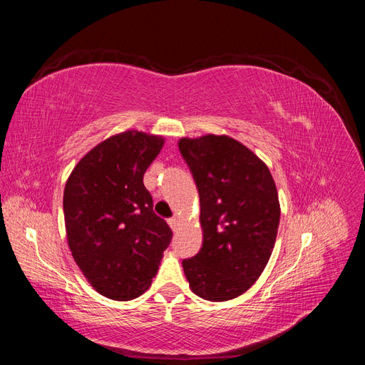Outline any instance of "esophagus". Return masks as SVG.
Here are the masks:
<instances>
[{
    "instance_id": "esophagus-1",
    "label": "esophagus",
    "mask_w": 365,
    "mask_h": 365,
    "mask_svg": "<svg viewBox=\"0 0 365 365\" xmlns=\"http://www.w3.org/2000/svg\"><path fill=\"white\" fill-rule=\"evenodd\" d=\"M168 222H169V225H170V228L175 231L176 228H178V224H180V219L178 217H176V216H173V217H170L169 220H168Z\"/></svg>"
}]
</instances>
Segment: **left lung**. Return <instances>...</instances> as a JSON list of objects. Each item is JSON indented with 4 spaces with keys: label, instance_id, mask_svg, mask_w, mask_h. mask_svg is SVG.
Instances as JSON below:
<instances>
[{
    "label": "left lung",
    "instance_id": "obj_1",
    "mask_svg": "<svg viewBox=\"0 0 365 365\" xmlns=\"http://www.w3.org/2000/svg\"><path fill=\"white\" fill-rule=\"evenodd\" d=\"M201 202L202 248L182 260L190 289L208 302L247 292L271 257L280 222L272 175L237 140L208 134L181 138Z\"/></svg>",
    "mask_w": 365,
    "mask_h": 365
}]
</instances>
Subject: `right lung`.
<instances>
[{
  "instance_id": "1",
  "label": "right lung",
  "mask_w": 365,
  "mask_h": 365,
  "mask_svg": "<svg viewBox=\"0 0 365 365\" xmlns=\"http://www.w3.org/2000/svg\"><path fill=\"white\" fill-rule=\"evenodd\" d=\"M163 145L160 135L121 132L88 152L65 184L68 247L86 280L111 300L148 291L172 240L143 184Z\"/></svg>"
}]
</instances>
